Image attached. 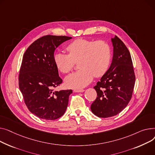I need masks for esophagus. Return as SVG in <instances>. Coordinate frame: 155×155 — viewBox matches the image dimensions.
<instances>
[{"mask_svg":"<svg viewBox=\"0 0 155 155\" xmlns=\"http://www.w3.org/2000/svg\"><path fill=\"white\" fill-rule=\"evenodd\" d=\"M75 93H83L84 91V89H76L74 90Z\"/></svg>","mask_w":155,"mask_h":155,"instance_id":"34e87169","label":"esophagus"}]
</instances>
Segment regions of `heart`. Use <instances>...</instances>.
<instances>
[{"label":"heart","mask_w":155,"mask_h":155,"mask_svg":"<svg viewBox=\"0 0 155 155\" xmlns=\"http://www.w3.org/2000/svg\"><path fill=\"white\" fill-rule=\"evenodd\" d=\"M69 54L56 52L54 61L57 68L62 73L71 71L74 62L79 61V71L68 76L66 84L71 88L79 89L87 86L94 76L104 75L111 61V49L107 42L79 39L70 43L66 48Z\"/></svg>","instance_id":"1"}]
</instances>
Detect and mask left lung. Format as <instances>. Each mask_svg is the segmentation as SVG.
I'll return each mask as SVG.
<instances>
[{"mask_svg": "<svg viewBox=\"0 0 155 155\" xmlns=\"http://www.w3.org/2000/svg\"><path fill=\"white\" fill-rule=\"evenodd\" d=\"M113 56L111 66L94 87L97 97L91 110L99 117L114 116L121 112L132 97L135 75L130 53L116 35L111 38Z\"/></svg>", "mask_w": 155, "mask_h": 155, "instance_id": "1", "label": "left lung"}]
</instances>
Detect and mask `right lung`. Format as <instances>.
I'll return each instance as SVG.
<instances>
[{"label":"right lung","mask_w":155,"mask_h":155,"mask_svg":"<svg viewBox=\"0 0 155 155\" xmlns=\"http://www.w3.org/2000/svg\"><path fill=\"white\" fill-rule=\"evenodd\" d=\"M68 36L48 35L34 41L25 52L19 84L29 110L41 119L54 120L64 114L72 91H54L62 83L54 61L56 49Z\"/></svg>","instance_id":"add662e5"}]
</instances>
